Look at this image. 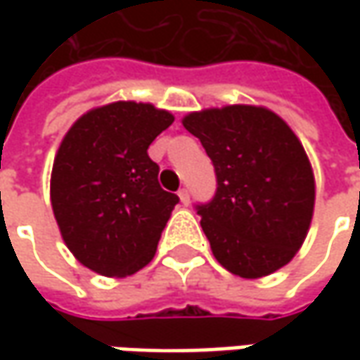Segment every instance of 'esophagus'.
<instances>
[{
	"instance_id": "esophagus-1",
	"label": "esophagus",
	"mask_w": 360,
	"mask_h": 360,
	"mask_svg": "<svg viewBox=\"0 0 360 360\" xmlns=\"http://www.w3.org/2000/svg\"><path fill=\"white\" fill-rule=\"evenodd\" d=\"M178 196H180V202L188 206V202H190V192H188V188H180L178 190Z\"/></svg>"
}]
</instances>
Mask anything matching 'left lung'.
Instances as JSON below:
<instances>
[{
  "label": "left lung",
  "instance_id": "left-lung-1",
  "mask_svg": "<svg viewBox=\"0 0 360 360\" xmlns=\"http://www.w3.org/2000/svg\"><path fill=\"white\" fill-rule=\"evenodd\" d=\"M182 124L214 164V198L196 210L216 260L240 278L283 269L314 210V174L297 134L269 108L246 104L190 112Z\"/></svg>",
  "mask_w": 360,
  "mask_h": 360
}]
</instances>
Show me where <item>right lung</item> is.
Wrapping results in <instances>:
<instances>
[{
  "label": "right lung",
  "instance_id": "obj_1",
  "mask_svg": "<svg viewBox=\"0 0 360 360\" xmlns=\"http://www.w3.org/2000/svg\"><path fill=\"white\" fill-rule=\"evenodd\" d=\"M174 122L152 104L112 102L74 122L53 158L49 198L70 252L102 276H130L154 258L178 196L148 156Z\"/></svg>",
  "mask_w": 360,
  "mask_h": 360
}]
</instances>
